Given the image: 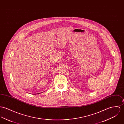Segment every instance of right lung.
<instances>
[{"instance_id": "1", "label": "right lung", "mask_w": 124, "mask_h": 124, "mask_svg": "<svg viewBox=\"0 0 124 124\" xmlns=\"http://www.w3.org/2000/svg\"><path fill=\"white\" fill-rule=\"evenodd\" d=\"M43 92H40V93H32L33 94H39V93H42Z\"/></svg>"}]
</instances>
